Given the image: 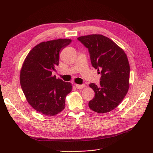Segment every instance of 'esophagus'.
<instances>
[{
  "mask_svg": "<svg viewBox=\"0 0 153 153\" xmlns=\"http://www.w3.org/2000/svg\"><path fill=\"white\" fill-rule=\"evenodd\" d=\"M75 86L76 87V89H82L83 88H84L85 87V84H82V85L75 84Z\"/></svg>",
  "mask_w": 153,
  "mask_h": 153,
  "instance_id": "obj_1",
  "label": "esophagus"
}]
</instances>
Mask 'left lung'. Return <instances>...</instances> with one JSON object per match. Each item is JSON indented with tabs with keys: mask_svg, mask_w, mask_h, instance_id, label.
I'll return each mask as SVG.
<instances>
[{
	"mask_svg": "<svg viewBox=\"0 0 153 153\" xmlns=\"http://www.w3.org/2000/svg\"><path fill=\"white\" fill-rule=\"evenodd\" d=\"M88 48L92 66L101 75L100 85L90 84L95 92L89 108L103 114L110 112L121 103L129 84V64L124 50L112 40L101 34L78 37Z\"/></svg>",
	"mask_w": 153,
	"mask_h": 153,
	"instance_id": "8db88e82",
	"label": "left lung"
}]
</instances>
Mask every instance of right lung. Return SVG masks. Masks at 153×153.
<instances>
[{"instance_id":"1","label":"right lung","mask_w":153,"mask_h":153,"mask_svg":"<svg viewBox=\"0 0 153 153\" xmlns=\"http://www.w3.org/2000/svg\"><path fill=\"white\" fill-rule=\"evenodd\" d=\"M70 39L41 42L32 48L20 71L21 87L27 101L37 112L53 116L65 107L66 96L72 90L70 82H65L52 71L59 65V52L70 44Z\"/></svg>"}]
</instances>
